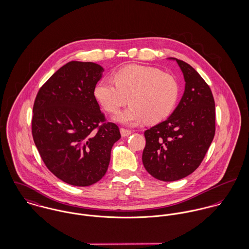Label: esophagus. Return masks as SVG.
<instances>
[{
    "label": "esophagus",
    "mask_w": 249,
    "mask_h": 249,
    "mask_svg": "<svg viewBox=\"0 0 249 249\" xmlns=\"http://www.w3.org/2000/svg\"><path fill=\"white\" fill-rule=\"evenodd\" d=\"M120 131H121L122 137H127V136H129V135L132 133L130 130H127V129H125V128H121Z\"/></svg>",
    "instance_id": "1"
}]
</instances>
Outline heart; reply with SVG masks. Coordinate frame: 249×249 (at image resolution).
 <instances>
[{
    "instance_id": "1",
    "label": "heart",
    "mask_w": 249,
    "mask_h": 249,
    "mask_svg": "<svg viewBox=\"0 0 249 249\" xmlns=\"http://www.w3.org/2000/svg\"><path fill=\"white\" fill-rule=\"evenodd\" d=\"M115 85L100 81L94 90L99 104L116 113L129 101L130 106L115 116L120 124L133 126L146 120L154 124L166 119L175 109L179 95L177 79L157 68L131 64L113 74Z\"/></svg>"
}]
</instances>
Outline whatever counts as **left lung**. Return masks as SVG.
Here are the masks:
<instances>
[{
	"instance_id": "left-lung-1",
	"label": "left lung",
	"mask_w": 249,
	"mask_h": 249,
	"mask_svg": "<svg viewBox=\"0 0 249 249\" xmlns=\"http://www.w3.org/2000/svg\"><path fill=\"white\" fill-rule=\"evenodd\" d=\"M185 90L177 108L164 122L144 131L142 164L158 180L176 181L194 173L214 136V101L210 87L188 63L177 58Z\"/></svg>"
}]
</instances>
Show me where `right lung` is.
Instances as JSON below:
<instances>
[{"label":"right lung","mask_w":249,"mask_h":249,"mask_svg":"<svg viewBox=\"0 0 249 249\" xmlns=\"http://www.w3.org/2000/svg\"><path fill=\"white\" fill-rule=\"evenodd\" d=\"M105 69L93 62L71 61L40 88L33 116V136L47 168L79 187L104 178L119 127L105 122L94 90Z\"/></svg>","instance_id":"add662e5"}]
</instances>
